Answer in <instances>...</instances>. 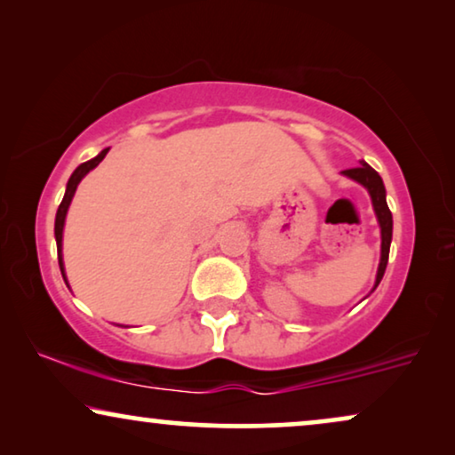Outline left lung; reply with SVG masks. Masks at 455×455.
Masks as SVG:
<instances>
[{"mask_svg": "<svg viewBox=\"0 0 455 455\" xmlns=\"http://www.w3.org/2000/svg\"><path fill=\"white\" fill-rule=\"evenodd\" d=\"M344 176L356 180L369 190V195L372 198V207H375L379 226H381V263H379V271H377V283L383 279V273L387 269V260H389V246H391V229H394V220H391V211L387 207V201H385V186L383 180L379 173L372 170L369 164H360L358 167H352V170H344L341 172Z\"/></svg>", "mask_w": 455, "mask_h": 455, "instance_id": "1", "label": "left lung"}]
</instances>
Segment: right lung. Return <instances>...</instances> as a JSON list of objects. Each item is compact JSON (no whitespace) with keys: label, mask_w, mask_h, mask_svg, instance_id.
Returning <instances> with one entry per match:
<instances>
[{"label":"right lung","mask_w":455,"mask_h":455,"mask_svg":"<svg viewBox=\"0 0 455 455\" xmlns=\"http://www.w3.org/2000/svg\"><path fill=\"white\" fill-rule=\"evenodd\" d=\"M109 148H103L101 153L97 155L95 159L86 161V164H80L74 173L68 180V186H66V195H64V201L60 203V209H58V215H55V242H58V260H60V269H61V275H64V260H61V234H64V221H66V213H68V207H70L72 203V196L74 192H76V186L80 180H83L86 173H89L92 167H97L101 161L105 159V155H108ZM66 279V275H64Z\"/></svg>","instance_id":"1"}]
</instances>
